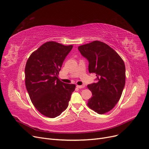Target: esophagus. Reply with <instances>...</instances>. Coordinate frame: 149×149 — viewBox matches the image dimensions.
Instances as JSON below:
<instances>
[{"instance_id": "1", "label": "esophagus", "mask_w": 149, "mask_h": 149, "mask_svg": "<svg viewBox=\"0 0 149 149\" xmlns=\"http://www.w3.org/2000/svg\"><path fill=\"white\" fill-rule=\"evenodd\" d=\"M77 87L78 88H79V89H81V88H85V86L84 85H77Z\"/></svg>"}]
</instances>
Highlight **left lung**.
Instances as JSON below:
<instances>
[{"label": "left lung", "mask_w": 149, "mask_h": 149, "mask_svg": "<svg viewBox=\"0 0 149 149\" xmlns=\"http://www.w3.org/2000/svg\"><path fill=\"white\" fill-rule=\"evenodd\" d=\"M89 61V73H95L98 82L88 85L92 97L87 105L97 113H107L119 100L125 83L124 61L108 44L94 41L78 47Z\"/></svg>", "instance_id": "obj_1"}]
</instances>
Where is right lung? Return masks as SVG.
<instances>
[{"mask_svg":"<svg viewBox=\"0 0 149 149\" xmlns=\"http://www.w3.org/2000/svg\"><path fill=\"white\" fill-rule=\"evenodd\" d=\"M72 47L49 41L34 51L26 63L25 86L32 103L46 117L56 118L65 110L75 90L74 84L58 79L63 63Z\"/></svg>","mask_w":149,"mask_h":149,"instance_id":"1","label":"right lung"}]
</instances>
